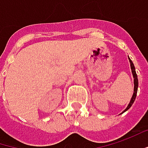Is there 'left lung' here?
Masks as SVG:
<instances>
[{
    "instance_id": "left-lung-1",
    "label": "left lung",
    "mask_w": 148,
    "mask_h": 148,
    "mask_svg": "<svg viewBox=\"0 0 148 148\" xmlns=\"http://www.w3.org/2000/svg\"><path fill=\"white\" fill-rule=\"evenodd\" d=\"M128 59H129V62H130V65H131V69H132V73L133 75V79H134V91H133V95H132V97L130 100V103L128 104L127 107H126L122 113H124L125 111H126L128 109H130V107L132 106V104L134 103L135 100H136V94H137V88H138V79H137V75L136 73V69H135V66L132 63V61L130 59V58L128 57Z\"/></svg>"
}]
</instances>
